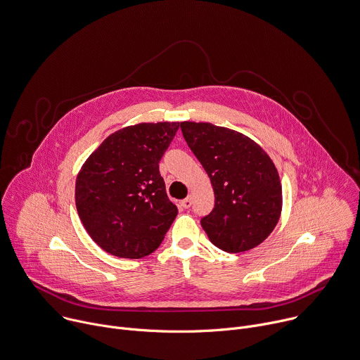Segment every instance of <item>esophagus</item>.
Here are the masks:
<instances>
[{
  "label": "esophagus",
  "instance_id": "esophagus-1",
  "mask_svg": "<svg viewBox=\"0 0 360 360\" xmlns=\"http://www.w3.org/2000/svg\"><path fill=\"white\" fill-rule=\"evenodd\" d=\"M191 197H187V198H184L183 201H181V205L184 207V208H190L191 207Z\"/></svg>",
  "mask_w": 360,
  "mask_h": 360
}]
</instances>
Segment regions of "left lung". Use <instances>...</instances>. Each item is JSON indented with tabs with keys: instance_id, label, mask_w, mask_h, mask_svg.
Returning <instances> with one entry per match:
<instances>
[{
	"instance_id": "left-lung-1",
	"label": "left lung",
	"mask_w": 360,
	"mask_h": 360,
	"mask_svg": "<svg viewBox=\"0 0 360 360\" xmlns=\"http://www.w3.org/2000/svg\"><path fill=\"white\" fill-rule=\"evenodd\" d=\"M180 127L212 184L214 208L201 219L210 241L234 254L259 245L282 210V187L269 156L227 127L195 122H181Z\"/></svg>"
}]
</instances>
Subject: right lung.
<instances>
[{
  "mask_svg": "<svg viewBox=\"0 0 360 360\" xmlns=\"http://www.w3.org/2000/svg\"><path fill=\"white\" fill-rule=\"evenodd\" d=\"M179 122L140 123L106 137L82 166L75 187L79 219L91 238L120 258L152 254L179 212L159 163Z\"/></svg>",
  "mask_w": 360,
  "mask_h": 360,
  "instance_id": "add662e5",
  "label": "right lung"
}]
</instances>
